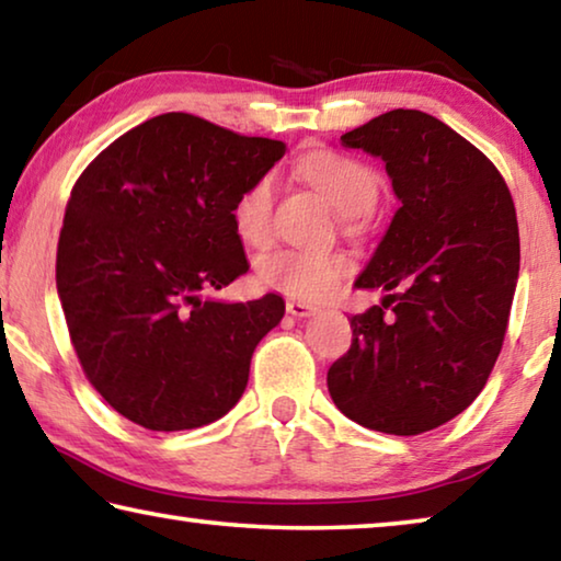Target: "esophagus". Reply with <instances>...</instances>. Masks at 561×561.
<instances>
[{
    "label": "esophagus",
    "mask_w": 561,
    "mask_h": 561,
    "mask_svg": "<svg viewBox=\"0 0 561 561\" xmlns=\"http://www.w3.org/2000/svg\"><path fill=\"white\" fill-rule=\"evenodd\" d=\"M287 312L291 317H312V314L320 312V309H317L314 305H309V302H302V299H289Z\"/></svg>",
    "instance_id": "34e87169"
}]
</instances>
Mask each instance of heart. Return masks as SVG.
<instances>
[{
	"label": "heart",
	"instance_id": "heart-1",
	"mask_svg": "<svg viewBox=\"0 0 561 561\" xmlns=\"http://www.w3.org/2000/svg\"><path fill=\"white\" fill-rule=\"evenodd\" d=\"M305 179L345 216L367 214L380 194V179L370 165L355 158L332 153H317L302 165ZM274 201L277 183L272 175H262L249 183L244 194L233 204V227L239 237L252 247H262L272 237ZM347 254L334 249H274L259 259V279L266 287L279 289L284 295L302 299H324L332 295L340 279L350 272Z\"/></svg>",
	"mask_w": 561,
	"mask_h": 561
}]
</instances>
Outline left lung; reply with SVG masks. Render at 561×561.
<instances>
[{"mask_svg": "<svg viewBox=\"0 0 561 561\" xmlns=\"http://www.w3.org/2000/svg\"><path fill=\"white\" fill-rule=\"evenodd\" d=\"M340 144L386 161L400 208L355 282L386 297L350 320L328 388L350 421L417 436L463 413L494 370L519 279L516 208L496 165L428 113L398 107Z\"/></svg>", "mask_w": 561, "mask_h": 561, "instance_id": "obj_1", "label": "left lung"}]
</instances>
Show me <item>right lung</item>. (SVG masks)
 <instances>
[{
  "label": "right lung",
  "instance_id": "right-lung-1",
  "mask_svg": "<svg viewBox=\"0 0 561 561\" xmlns=\"http://www.w3.org/2000/svg\"><path fill=\"white\" fill-rule=\"evenodd\" d=\"M188 113L113 140L65 206L57 295L82 373L128 421L188 431L239 403L284 299L206 295L249 272L233 204L284 156Z\"/></svg>",
  "mask_w": 561,
  "mask_h": 561
}]
</instances>
